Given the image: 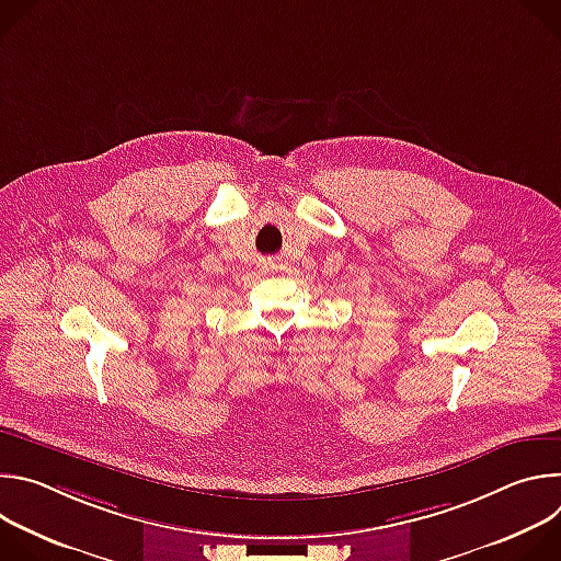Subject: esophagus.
I'll return each instance as SVG.
<instances>
[{
	"mask_svg": "<svg viewBox=\"0 0 561 561\" xmlns=\"http://www.w3.org/2000/svg\"><path fill=\"white\" fill-rule=\"evenodd\" d=\"M273 266H275V262H273Z\"/></svg>",
	"mask_w": 561,
	"mask_h": 561,
	"instance_id": "1",
	"label": "esophagus"
}]
</instances>
